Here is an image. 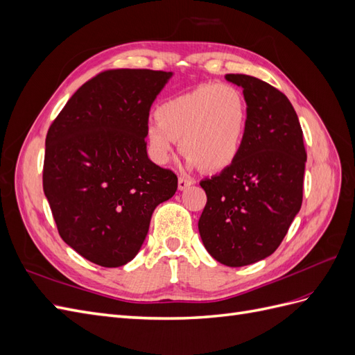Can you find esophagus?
Instances as JSON below:
<instances>
[{"label":"esophagus","instance_id":"obj_1","mask_svg":"<svg viewBox=\"0 0 355 355\" xmlns=\"http://www.w3.org/2000/svg\"><path fill=\"white\" fill-rule=\"evenodd\" d=\"M192 184H194V182H192V180L188 179V178H179V180H178V188H179V191H184V189H187L188 187H191Z\"/></svg>","mask_w":355,"mask_h":355}]
</instances>
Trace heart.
I'll return each mask as SVG.
<instances>
[{
    "mask_svg": "<svg viewBox=\"0 0 355 355\" xmlns=\"http://www.w3.org/2000/svg\"><path fill=\"white\" fill-rule=\"evenodd\" d=\"M155 120L146 127L149 154L155 163L167 164L179 142L189 167L220 171L241 153L249 108L234 85L202 84L161 103Z\"/></svg>",
    "mask_w": 355,
    "mask_h": 355,
    "instance_id": "b5f03b06",
    "label": "heart"
}]
</instances>
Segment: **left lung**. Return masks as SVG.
Wrapping results in <instances>:
<instances>
[{
	"instance_id": "left-lung-1",
	"label": "left lung",
	"mask_w": 355,
	"mask_h": 355,
	"mask_svg": "<svg viewBox=\"0 0 355 355\" xmlns=\"http://www.w3.org/2000/svg\"><path fill=\"white\" fill-rule=\"evenodd\" d=\"M225 78L243 89L249 123L237 159L200 182L207 202L198 231L211 257L237 268L282 244L302 206L306 153L299 118L280 90L250 75Z\"/></svg>"
}]
</instances>
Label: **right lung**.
I'll return each mask as SVG.
<instances>
[{"label": "right lung", "instance_id": "obj_1", "mask_svg": "<svg viewBox=\"0 0 355 355\" xmlns=\"http://www.w3.org/2000/svg\"><path fill=\"white\" fill-rule=\"evenodd\" d=\"M171 72L111 69L72 94L46 137L42 188L62 240L105 268L141 250L178 178L148 158L151 105Z\"/></svg>", "mask_w": 355, "mask_h": 355}]
</instances>
